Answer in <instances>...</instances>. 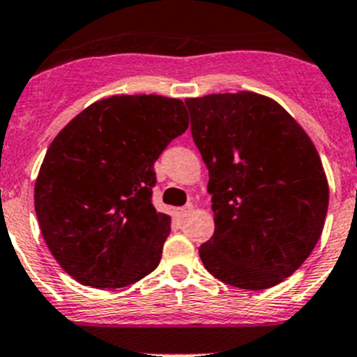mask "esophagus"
Segmentation results:
<instances>
[{
  "mask_svg": "<svg viewBox=\"0 0 357 357\" xmlns=\"http://www.w3.org/2000/svg\"><path fill=\"white\" fill-rule=\"evenodd\" d=\"M190 211H194V204L192 203H187L185 206L178 208V210H177V217L178 218H185L187 215L190 213Z\"/></svg>",
  "mask_w": 357,
  "mask_h": 357,
  "instance_id": "obj_1",
  "label": "esophagus"
}]
</instances>
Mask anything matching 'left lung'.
<instances>
[{
    "instance_id": "left-lung-1",
    "label": "left lung",
    "mask_w": 357,
    "mask_h": 357,
    "mask_svg": "<svg viewBox=\"0 0 357 357\" xmlns=\"http://www.w3.org/2000/svg\"><path fill=\"white\" fill-rule=\"evenodd\" d=\"M190 133L208 168L215 232L199 246L208 273L266 290L295 273L323 232L328 180L302 126L253 91L187 98Z\"/></svg>"
}]
</instances>
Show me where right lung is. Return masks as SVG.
<instances>
[{"instance_id":"add662e5","label":"right lung","mask_w":357,"mask_h":357,"mask_svg":"<svg viewBox=\"0 0 357 357\" xmlns=\"http://www.w3.org/2000/svg\"><path fill=\"white\" fill-rule=\"evenodd\" d=\"M189 126L178 98L114 95L88 105L50 144L34 185L41 234L84 287L123 288L153 273L170 217L153 206L154 163Z\"/></svg>"}]
</instances>
